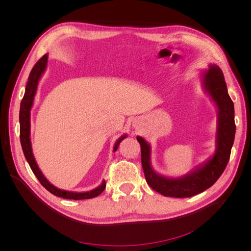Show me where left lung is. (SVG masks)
I'll list each match as a JSON object with an SVG mask.
<instances>
[{
    "mask_svg": "<svg viewBox=\"0 0 251 251\" xmlns=\"http://www.w3.org/2000/svg\"><path fill=\"white\" fill-rule=\"evenodd\" d=\"M204 90L218 108L217 149L214 156L191 173L179 178H169L157 174L151 165V146L140 136L141 163L148 184L165 197L188 198L209 188L220 178L228 163L235 135L234 108L227 92L224 75L220 67L209 65L202 75Z\"/></svg>",
    "mask_w": 251,
    "mask_h": 251,
    "instance_id": "obj_1",
    "label": "left lung"
}]
</instances>
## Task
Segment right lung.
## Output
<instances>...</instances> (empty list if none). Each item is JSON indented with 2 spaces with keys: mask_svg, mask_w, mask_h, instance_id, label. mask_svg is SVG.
Masks as SVG:
<instances>
[{
  "mask_svg": "<svg viewBox=\"0 0 251 251\" xmlns=\"http://www.w3.org/2000/svg\"><path fill=\"white\" fill-rule=\"evenodd\" d=\"M48 63V54H45L39 62H37L34 67L32 68L31 72L29 74L27 86L25 90V94L23 100L21 101V107H20V139L23 151H24V155L27 162L29 163L30 168H31L32 172L41 182V184L47 189L48 192L53 194L56 197H62L64 199H73V200H83V199H91L100 195L105 188V181L103 180L101 184L92 189L90 192L86 193H76V192H68L64 191V189H59L55 187L53 184L44 177L43 173L41 172L40 168L37 166V163L34 159L33 153H32V148H31V140H30V111H31L34 96L37 90V85H39V80L43 73L46 70ZM126 137V135H123L121 137L116 141L115 146H114V151L118 149V146L120 142L123 141Z\"/></svg>",
  "mask_w": 251,
  "mask_h": 251,
  "instance_id": "1",
  "label": "right lung"
}]
</instances>
